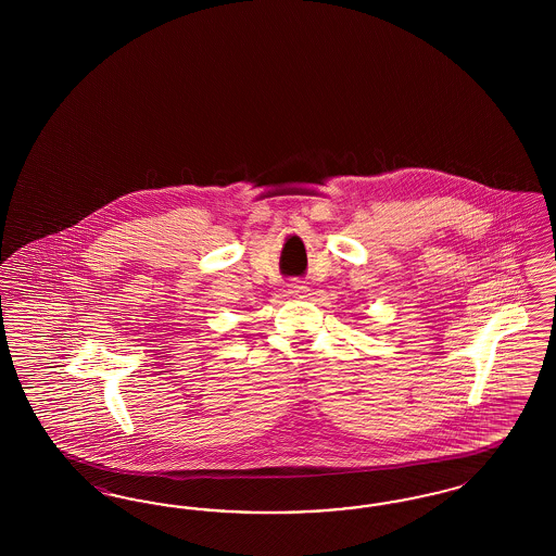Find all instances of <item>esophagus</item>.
<instances>
[{"label":"esophagus","mask_w":556,"mask_h":556,"mask_svg":"<svg viewBox=\"0 0 556 556\" xmlns=\"http://www.w3.org/2000/svg\"><path fill=\"white\" fill-rule=\"evenodd\" d=\"M306 291H308V288H306L302 281H295V279H293V281L288 283V293L293 295V298H302Z\"/></svg>","instance_id":"esophagus-1"}]
</instances>
